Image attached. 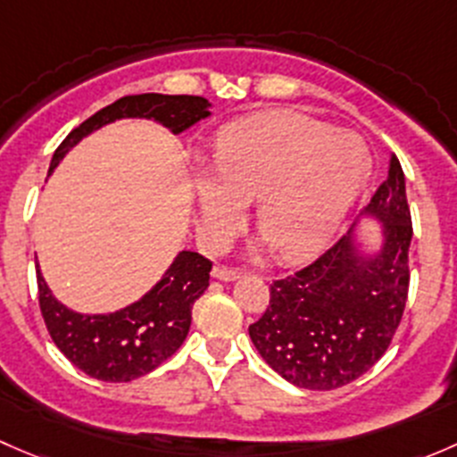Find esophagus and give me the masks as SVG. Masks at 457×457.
I'll return each instance as SVG.
<instances>
[{"mask_svg":"<svg viewBox=\"0 0 457 457\" xmlns=\"http://www.w3.org/2000/svg\"><path fill=\"white\" fill-rule=\"evenodd\" d=\"M212 276H214V278L225 280V283H228V280H237V278H238V271L232 270V267L216 265L214 270H212Z\"/></svg>","mask_w":457,"mask_h":457,"instance_id":"obj_1","label":"esophagus"}]
</instances>
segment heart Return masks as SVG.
Masks as SVG:
<instances>
[{"label": "heart", "instance_id": "obj_1", "mask_svg": "<svg viewBox=\"0 0 457 457\" xmlns=\"http://www.w3.org/2000/svg\"><path fill=\"white\" fill-rule=\"evenodd\" d=\"M371 177V154L352 132L298 112H267L219 135L212 168L196 172L201 234L220 247L256 201L262 241L287 261L320 250Z\"/></svg>", "mask_w": 457, "mask_h": 457}]
</instances>
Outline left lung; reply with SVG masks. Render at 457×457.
Listing matches in <instances>:
<instances>
[{
  "label": "left lung",
  "instance_id": "1",
  "mask_svg": "<svg viewBox=\"0 0 457 457\" xmlns=\"http://www.w3.org/2000/svg\"><path fill=\"white\" fill-rule=\"evenodd\" d=\"M362 218L381 223L373 251L361 250L356 223L312 265L274 280L265 314L250 325L267 365L303 389L329 391L361 378L380 361L400 325L413 228L395 154Z\"/></svg>",
  "mask_w": 457,
  "mask_h": 457
}]
</instances>
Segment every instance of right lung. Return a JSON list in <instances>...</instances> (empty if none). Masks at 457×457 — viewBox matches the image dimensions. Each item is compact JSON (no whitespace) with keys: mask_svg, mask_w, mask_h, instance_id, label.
Here are the masks:
<instances>
[{"mask_svg":"<svg viewBox=\"0 0 457 457\" xmlns=\"http://www.w3.org/2000/svg\"><path fill=\"white\" fill-rule=\"evenodd\" d=\"M212 104L192 95L123 96L86 119L54 150L48 177L81 139L119 119H152L172 135L190 130L210 117ZM37 267L39 307L50 338L63 356L90 378L130 382L168 361L183 345L192 322V305L210 285L212 262L196 252H179L159 283L139 301L110 314H79L54 298Z\"/></svg>","mask_w":457,"mask_h":457,"instance_id":"add662e5","label":"right lung"}]
</instances>
